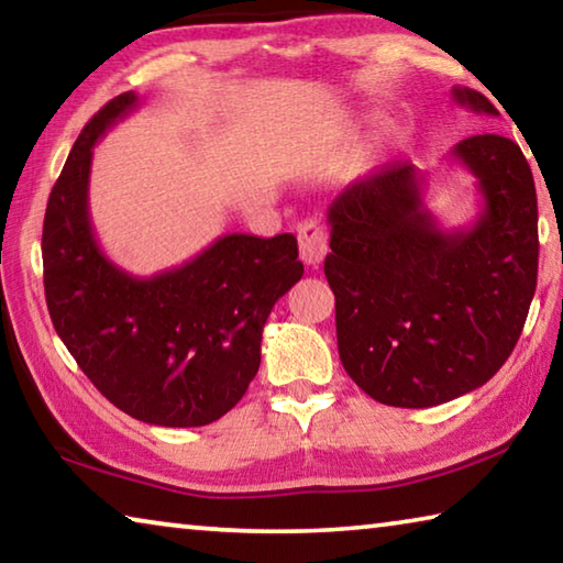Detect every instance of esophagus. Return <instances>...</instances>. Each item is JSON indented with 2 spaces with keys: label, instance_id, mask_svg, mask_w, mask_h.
<instances>
[{
  "label": "esophagus",
  "instance_id": "esophagus-1",
  "mask_svg": "<svg viewBox=\"0 0 563 563\" xmlns=\"http://www.w3.org/2000/svg\"><path fill=\"white\" fill-rule=\"evenodd\" d=\"M298 243H300V258L308 265H318L328 255V231L320 225V221L310 218L298 225Z\"/></svg>",
  "mask_w": 563,
  "mask_h": 563
}]
</instances>
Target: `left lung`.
Here are the masks:
<instances>
[{
    "instance_id": "8db88e82",
    "label": "left lung",
    "mask_w": 563,
    "mask_h": 563,
    "mask_svg": "<svg viewBox=\"0 0 563 563\" xmlns=\"http://www.w3.org/2000/svg\"><path fill=\"white\" fill-rule=\"evenodd\" d=\"M460 107L499 117L484 93ZM482 211L444 231L424 206L427 178L389 164L330 203L325 278L335 292L345 373L383 405L434 407L499 373L529 316L539 271L537 188L521 148L499 133L460 141Z\"/></svg>"
}]
</instances>
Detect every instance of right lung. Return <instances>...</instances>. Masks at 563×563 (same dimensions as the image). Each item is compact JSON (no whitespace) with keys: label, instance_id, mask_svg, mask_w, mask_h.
<instances>
[{"label":"right lung","instance_id":"1","mask_svg":"<svg viewBox=\"0 0 563 563\" xmlns=\"http://www.w3.org/2000/svg\"><path fill=\"white\" fill-rule=\"evenodd\" d=\"M139 107L111 99L76 139L46 203L42 258L56 335L121 412L158 427H203L245 395L261 367L273 305L302 278L290 233L218 238L178 268L136 278L119 268L89 218L99 139Z\"/></svg>","mask_w":563,"mask_h":563}]
</instances>
